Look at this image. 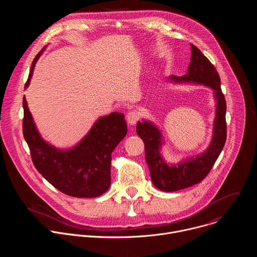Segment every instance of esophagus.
<instances>
[{"label": "esophagus", "mask_w": 257, "mask_h": 257, "mask_svg": "<svg viewBox=\"0 0 257 257\" xmlns=\"http://www.w3.org/2000/svg\"><path fill=\"white\" fill-rule=\"evenodd\" d=\"M139 118H140V115H139V113H138L137 111L129 112V113L127 114V116H126L127 123H128L129 125H131V126H132V125H135V124L138 122Z\"/></svg>", "instance_id": "esophagus-1"}]
</instances>
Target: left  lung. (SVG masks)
I'll return each instance as SVG.
<instances>
[{"instance_id": "8db88e82", "label": "left lung", "mask_w": 257, "mask_h": 257, "mask_svg": "<svg viewBox=\"0 0 257 257\" xmlns=\"http://www.w3.org/2000/svg\"><path fill=\"white\" fill-rule=\"evenodd\" d=\"M169 80L175 83H195L210 87L216 101L212 138L208 148L203 153L175 165H169L161 155L164 138L160 129L148 120L137 123L136 132L144 142L145 160L154 185L162 191L173 192L201 182L213 167L227 138V105L217 71L194 45H191V61L186 74L181 77L170 76Z\"/></svg>"}]
</instances>
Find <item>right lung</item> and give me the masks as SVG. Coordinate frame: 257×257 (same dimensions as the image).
Listing matches in <instances>:
<instances>
[{
	"mask_svg": "<svg viewBox=\"0 0 257 257\" xmlns=\"http://www.w3.org/2000/svg\"><path fill=\"white\" fill-rule=\"evenodd\" d=\"M46 47L34 58L25 88L34 66ZM23 136L30 150L34 167L59 191L73 197L90 198L103 194L111 185V155L127 134L122 113L100 117L89 132L68 150H60L41 136L23 97Z\"/></svg>",
	"mask_w": 257,
	"mask_h": 257,
	"instance_id": "right-lung-1",
	"label": "right lung"
}]
</instances>
